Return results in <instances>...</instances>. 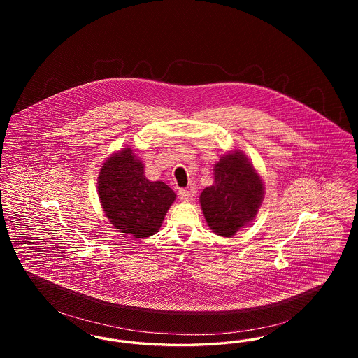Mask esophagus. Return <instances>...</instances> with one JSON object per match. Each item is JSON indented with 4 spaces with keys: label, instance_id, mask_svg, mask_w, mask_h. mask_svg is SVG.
<instances>
[{
    "label": "esophagus",
    "instance_id": "obj_1",
    "mask_svg": "<svg viewBox=\"0 0 358 358\" xmlns=\"http://www.w3.org/2000/svg\"><path fill=\"white\" fill-rule=\"evenodd\" d=\"M193 196H194V192H193V190H187V189H180V190H178V197H180L182 201H192V200H193Z\"/></svg>",
    "mask_w": 358,
    "mask_h": 358
}]
</instances>
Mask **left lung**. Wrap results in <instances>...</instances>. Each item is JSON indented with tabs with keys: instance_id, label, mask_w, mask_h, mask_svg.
I'll return each instance as SVG.
<instances>
[{
	"instance_id": "left-lung-1",
	"label": "left lung",
	"mask_w": 358,
	"mask_h": 358,
	"mask_svg": "<svg viewBox=\"0 0 358 358\" xmlns=\"http://www.w3.org/2000/svg\"><path fill=\"white\" fill-rule=\"evenodd\" d=\"M213 171V185L203 190L200 204L209 228L231 238L255 219L264 196L263 180L240 150L224 154Z\"/></svg>"
}]
</instances>
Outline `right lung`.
Instances as JSON below:
<instances>
[{
  "label": "right lung",
  "mask_w": 358,
  "mask_h": 358,
  "mask_svg": "<svg viewBox=\"0 0 358 358\" xmlns=\"http://www.w3.org/2000/svg\"><path fill=\"white\" fill-rule=\"evenodd\" d=\"M142 161L130 148L106 159L98 177L103 210L122 234L149 238L158 232L176 200V193L162 181H149Z\"/></svg>",
  "instance_id": "add662e5"
}]
</instances>
